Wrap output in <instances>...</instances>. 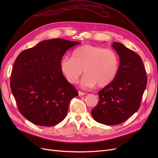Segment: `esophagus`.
<instances>
[{
    "mask_svg": "<svg viewBox=\"0 0 158 158\" xmlns=\"http://www.w3.org/2000/svg\"><path fill=\"white\" fill-rule=\"evenodd\" d=\"M78 95H80V96H82V95H85V93L82 92H80V91H78Z\"/></svg>",
    "mask_w": 158,
    "mask_h": 158,
    "instance_id": "obj_1",
    "label": "esophagus"
}]
</instances>
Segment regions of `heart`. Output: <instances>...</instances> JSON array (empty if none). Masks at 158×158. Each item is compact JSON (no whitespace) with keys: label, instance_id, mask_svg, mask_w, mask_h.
<instances>
[{"label":"heart","instance_id":"obj_1","mask_svg":"<svg viewBox=\"0 0 158 158\" xmlns=\"http://www.w3.org/2000/svg\"><path fill=\"white\" fill-rule=\"evenodd\" d=\"M120 59L117 52L102 47L85 45L76 48L72 56H64L60 69L70 83L77 82L83 70L85 75L82 84L85 87L97 85L103 88L111 84L118 74Z\"/></svg>","mask_w":158,"mask_h":158}]
</instances>
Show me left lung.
<instances>
[{
	"mask_svg": "<svg viewBox=\"0 0 158 158\" xmlns=\"http://www.w3.org/2000/svg\"><path fill=\"white\" fill-rule=\"evenodd\" d=\"M120 65L116 78L98 92L99 103L91 113L95 121L106 125L125 122L136 112L147 85L143 61L135 51L113 42Z\"/></svg>",
	"mask_w": 158,
	"mask_h": 158,
	"instance_id": "1",
	"label": "left lung"
}]
</instances>
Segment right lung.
I'll list each match as a JSON object with an SVG mask.
<instances>
[{
    "label": "right lung",
    "mask_w": 158,
    "mask_h": 158,
    "mask_svg": "<svg viewBox=\"0 0 158 158\" xmlns=\"http://www.w3.org/2000/svg\"><path fill=\"white\" fill-rule=\"evenodd\" d=\"M79 44L58 38L47 40L17 56L10 88L19 111L28 121L51 127L66 117L70 100L78 93L62 74L60 63L66 51Z\"/></svg>",
    "instance_id": "right-lung-1"
}]
</instances>
